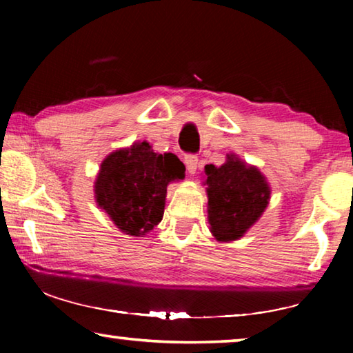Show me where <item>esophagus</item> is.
<instances>
[{
    "instance_id": "esophagus-1",
    "label": "esophagus",
    "mask_w": 353,
    "mask_h": 353,
    "mask_svg": "<svg viewBox=\"0 0 353 353\" xmlns=\"http://www.w3.org/2000/svg\"><path fill=\"white\" fill-rule=\"evenodd\" d=\"M183 162H185V166H187L190 174H196V171H198V166H199L198 157H196V155H185Z\"/></svg>"
}]
</instances>
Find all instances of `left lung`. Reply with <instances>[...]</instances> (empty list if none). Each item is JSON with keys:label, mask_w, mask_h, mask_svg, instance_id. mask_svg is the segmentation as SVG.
I'll return each mask as SVG.
<instances>
[{"label": "left lung", "mask_w": 353, "mask_h": 353, "mask_svg": "<svg viewBox=\"0 0 353 353\" xmlns=\"http://www.w3.org/2000/svg\"><path fill=\"white\" fill-rule=\"evenodd\" d=\"M207 212L216 241H236L260 219L271 199L266 177L254 165L227 154L221 166L205 165Z\"/></svg>", "instance_id": "obj_1"}]
</instances>
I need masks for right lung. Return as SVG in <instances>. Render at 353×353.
<instances>
[{
	"label": "right lung",
	"mask_w": 353,
	"mask_h": 353,
	"mask_svg": "<svg viewBox=\"0 0 353 353\" xmlns=\"http://www.w3.org/2000/svg\"><path fill=\"white\" fill-rule=\"evenodd\" d=\"M183 177L177 155L154 152L148 141H135L103 160L94 201L124 235L145 236L163 218L166 187Z\"/></svg>",
	"instance_id": "1"
}]
</instances>
